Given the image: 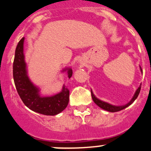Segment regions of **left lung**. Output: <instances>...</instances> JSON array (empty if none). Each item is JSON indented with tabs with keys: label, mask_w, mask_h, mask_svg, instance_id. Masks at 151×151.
Instances as JSON below:
<instances>
[{
	"label": "left lung",
	"mask_w": 151,
	"mask_h": 151,
	"mask_svg": "<svg viewBox=\"0 0 151 151\" xmlns=\"http://www.w3.org/2000/svg\"><path fill=\"white\" fill-rule=\"evenodd\" d=\"M141 71H142V69H141ZM141 85H140L139 88H138L137 89V91H136V92H135V94H134V97H133V98H132V101H131L129 103V104H127L125 105V106H113V105L109 104H107V103L100 101V100H98V99H97V98H96L95 96H94V94H93V93H92V91H91V92L92 99H93L94 102L95 103V104L97 105V106H100V107L102 108V109H104V110H106V111H109V112H112V113H114V112L120 111V110H123V109H125V107H127V106H129V105L132 104V103L134 102V101H135L136 98L138 97V94H139V93H140V91H141Z\"/></svg>",
	"instance_id": "left-lung-1"
}]
</instances>
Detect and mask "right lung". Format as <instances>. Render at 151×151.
I'll list each match as a JSON object with an SVG mask.
<instances>
[{
    "label": "right lung",
    "instance_id": "1",
    "mask_svg": "<svg viewBox=\"0 0 151 151\" xmlns=\"http://www.w3.org/2000/svg\"><path fill=\"white\" fill-rule=\"evenodd\" d=\"M23 42L24 38L19 41L13 65V80L19 95L24 104L30 110L47 116L57 115L67 106L69 97V90L63 86L62 91L54 96L41 97L39 95V90L32 85L27 76L26 65L24 60ZM66 69L68 77L70 78L73 75L72 69Z\"/></svg>",
    "mask_w": 151,
    "mask_h": 151
}]
</instances>
